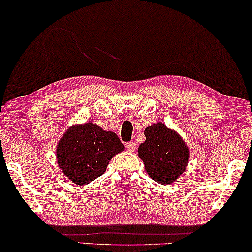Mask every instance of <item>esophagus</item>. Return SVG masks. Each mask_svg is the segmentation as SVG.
<instances>
[{"mask_svg": "<svg viewBox=\"0 0 252 252\" xmlns=\"http://www.w3.org/2000/svg\"><path fill=\"white\" fill-rule=\"evenodd\" d=\"M126 148H127V150H129V151H135L136 144H135V142H127Z\"/></svg>", "mask_w": 252, "mask_h": 252, "instance_id": "34e87169", "label": "esophagus"}]
</instances>
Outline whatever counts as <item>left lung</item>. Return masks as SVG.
<instances>
[{
  "mask_svg": "<svg viewBox=\"0 0 252 252\" xmlns=\"http://www.w3.org/2000/svg\"><path fill=\"white\" fill-rule=\"evenodd\" d=\"M146 141L139 147V156L150 178L160 185L177 180L185 171L189 153L186 143L164 124L157 123L144 130Z\"/></svg>",
  "mask_w": 252,
  "mask_h": 252,
  "instance_id": "obj_1",
  "label": "left lung"
}]
</instances>
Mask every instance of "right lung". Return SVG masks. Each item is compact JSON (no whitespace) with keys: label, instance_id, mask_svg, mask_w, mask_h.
<instances>
[{"label":"right lung","instance_id":"add662e5","mask_svg":"<svg viewBox=\"0 0 252 252\" xmlns=\"http://www.w3.org/2000/svg\"><path fill=\"white\" fill-rule=\"evenodd\" d=\"M123 150L115 133L92 123L73 126L57 146L58 166L74 184L87 185L104 173L110 159Z\"/></svg>","mask_w":252,"mask_h":252}]
</instances>
